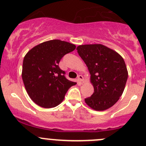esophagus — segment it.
Instances as JSON below:
<instances>
[{"instance_id":"obj_1","label":"esophagus","mask_w":146,"mask_h":146,"mask_svg":"<svg viewBox=\"0 0 146 146\" xmlns=\"http://www.w3.org/2000/svg\"><path fill=\"white\" fill-rule=\"evenodd\" d=\"M78 81L79 82H82L83 81V76H81V75H79L78 76Z\"/></svg>"}]
</instances>
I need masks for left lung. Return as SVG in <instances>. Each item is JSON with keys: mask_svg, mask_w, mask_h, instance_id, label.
<instances>
[{"mask_svg": "<svg viewBox=\"0 0 146 146\" xmlns=\"http://www.w3.org/2000/svg\"><path fill=\"white\" fill-rule=\"evenodd\" d=\"M77 50L89 69L94 89L85 103L95 110L108 109L119 100L125 90L128 72L123 58L101 44L80 45Z\"/></svg>", "mask_w": 146, "mask_h": 146, "instance_id": "8db88e82", "label": "left lung"}]
</instances>
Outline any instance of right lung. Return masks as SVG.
I'll return each instance as SVG.
<instances>
[{
	"label": "right lung",
	"instance_id": "add662e5",
	"mask_svg": "<svg viewBox=\"0 0 146 146\" xmlns=\"http://www.w3.org/2000/svg\"><path fill=\"white\" fill-rule=\"evenodd\" d=\"M76 45L59 40L39 44L24 56L22 80L29 96L37 105L54 108L64 100L68 89L76 85L65 77L59 68L63 56L76 49Z\"/></svg>",
	"mask_w": 146,
	"mask_h": 146
}]
</instances>
